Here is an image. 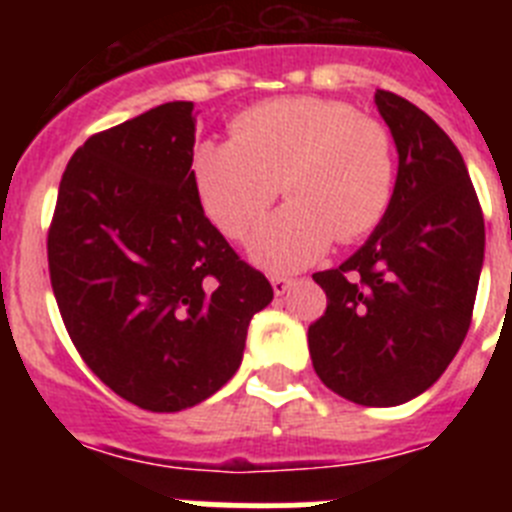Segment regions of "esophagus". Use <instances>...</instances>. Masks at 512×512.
Masks as SVG:
<instances>
[{
    "label": "esophagus",
    "mask_w": 512,
    "mask_h": 512,
    "mask_svg": "<svg viewBox=\"0 0 512 512\" xmlns=\"http://www.w3.org/2000/svg\"><path fill=\"white\" fill-rule=\"evenodd\" d=\"M295 284V279L289 277H271V289H274V295L282 297L284 292H289V287Z\"/></svg>",
    "instance_id": "34e87169"
}]
</instances>
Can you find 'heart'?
<instances>
[{
    "label": "heart",
    "mask_w": 512,
    "mask_h": 512,
    "mask_svg": "<svg viewBox=\"0 0 512 512\" xmlns=\"http://www.w3.org/2000/svg\"><path fill=\"white\" fill-rule=\"evenodd\" d=\"M233 140L194 148L192 182L207 217L233 241H248L271 202H289L259 230L251 256L271 271H295L341 243L372 233L395 192L390 130L346 102L282 97L235 117Z\"/></svg>",
    "instance_id": "heart-1"
}]
</instances>
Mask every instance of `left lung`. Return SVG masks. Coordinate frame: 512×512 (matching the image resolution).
<instances>
[{"label":"left lung","instance_id":"8db88e82","mask_svg":"<svg viewBox=\"0 0 512 512\" xmlns=\"http://www.w3.org/2000/svg\"><path fill=\"white\" fill-rule=\"evenodd\" d=\"M397 146L392 202L369 241L312 279L328 307L307 330L315 374L366 408H392L446 372L472 323L485 217L451 138L408 99L377 89Z\"/></svg>","mask_w":512,"mask_h":512}]
</instances>
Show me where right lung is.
<instances>
[{
  "label": "right lung",
  "mask_w": 512,
  "mask_h": 512,
  "mask_svg": "<svg viewBox=\"0 0 512 512\" xmlns=\"http://www.w3.org/2000/svg\"><path fill=\"white\" fill-rule=\"evenodd\" d=\"M192 110L158 104L76 148L48 230L53 295L76 351L151 413L215 395L274 297L194 192Z\"/></svg>",
  "instance_id": "1"
}]
</instances>
